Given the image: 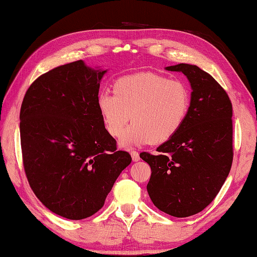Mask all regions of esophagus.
<instances>
[{
	"label": "esophagus",
	"instance_id": "34e87169",
	"mask_svg": "<svg viewBox=\"0 0 257 257\" xmlns=\"http://www.w3.org/2000/svg\"><path fill=\"white\" fill-rule=\"evenodd\" d=\"M130 155H132V158L134 162H139V159H140L139 154L136 152V150H132V152H130Z\"/></svg>",
	"mask_w": 257,
	"mask_h": 257
}]
</instances>
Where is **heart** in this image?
Wrapping results in <instances>:
<instances>
[{"instance_id": "b5f03b06", "label": "heart", "mask_w": 257, "mask_h": 257, "mask_svg": "<svg viewBox=\"0 0 257 257\" xmlns=\"http://www.w3.org/2000/svg\"><path fill=\"white\" fill-rule=\"evenodd\" d=\"M113 94L100 91L95 99L107 132L120 137L132 114L134 123L122 136V146L163 144L179 132L187 117L188 88L155 72H138L114 80Z\"/></svg>"}]
</instances>
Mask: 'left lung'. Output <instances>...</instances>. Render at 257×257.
Returning a JSON list of instances; mask_svg holds the SVG:
<instances>
[{
  "label": "left lung",
  "instance_id": "obj_1",
  "mask_svg": "<svg viewBox=\"0 0 257 257\" xmlns=\"http://www.w3.org/2000/svg\"><path fill=\"white\" fill-rule=\"evenodd\" d=\"M183 72L192 87L189 110L172 139L157 155L140 154L152 176L147 192L162 212L174 217L197 214L213 202L233 163V109L225 90L197 65L166 67Z\"/></svg>",
  "mask_w": 257,
  "mask_h": 257
}]
</instances>
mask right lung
I'll use <instances>...</instances> for the list:
<instances>
[{
  "label": "right lung",
  "mask_w": 257,
  "mask_h": 257,
  "mask_svg": "<svg viewBox=\"0 0 257 257\" xmlns=\"http://www.w3.org/2000/svg\"><path fill=\"white\" fill-rule=\"evenodd\" d=\"M107 70L82 60L50 70L30 85L20 111L24 172L52 213L83 219L102 207L132 156L117 150L97 108Z\"/></svg>",
  "instance_id": "obj_1"
}]
</instances>
